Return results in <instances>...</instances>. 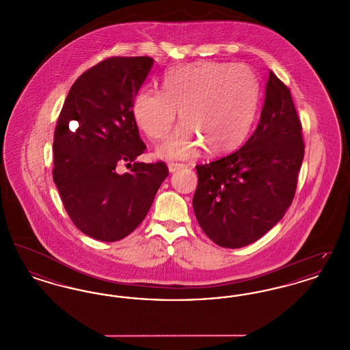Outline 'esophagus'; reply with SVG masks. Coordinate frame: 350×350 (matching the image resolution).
I'll return each instance as SVG.
<instances>
[{
	"mask_svg": "<svg viewBox=\"0 0 350 350\" xmlns=\"http://www.w3.org/2000/svg\"><path fill=\"white\" fill-rule=\"evenodd\" d=\"M183 167H185L183 164H177V163L173 164V163H172V164H169V172H170V173H176V172L181 170Z\"/></svg>",
	"mask_w": 350,
	"mask_h": 350,
	"instance_id": "34e87169",
	"label": "esophagus"
}]
</instances>
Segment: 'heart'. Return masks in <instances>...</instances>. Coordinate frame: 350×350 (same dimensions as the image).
Instances as JSON below:
<instances>
[{"label":"heart","mask_w":350,"mask_h":350,"mask_svg":"<svg viewBox=\"0 0 350 350\" xmlns=\"http://www.w3.org/2000/svg\"><path fill=\"white\" fill-rule=\"evenodd\" d=\"M258 98V81L250 68L200 62L167 72L163 93L140 90L133 100V119L152 140H160L180 111L185 123L157 150L164 159L186 160L202 147L223 154L236 150L250 133Z\"/></svg>","instance_id":"obj_1"}]
</instances>
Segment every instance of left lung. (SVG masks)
I'll list each match as a JSON object with an SVG mask.
<instances>
[{
    "label": "left lung",
    "mask_w": 350,
    "mask_h": 350,
    "mask_svg": "<svg viewBox=\"0 0 350 350\" xmlns=\"http://www.w3.org/2000/svg\"><path fill=\"white\" fill-rule=\"evenodd\" d=\"M304 156L288 88L269 70L260 122L231 154L197 165L193 197L200 228L223 248H241L271 230L294 200Z\"/></svg>",
    "instance_id": "8db88e82"
}]
</instances>
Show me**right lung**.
Returning <instances> with one entry per match:
<instances>
[{"label": "right lung", "instance_id": "add662e5", "mask_svg": "<svg viewBox=\"0 0 350 350\" xmlns=\"http://www.w3.org/2000/svg\"><path fill=\"white\" fill-rule=\"evenodd\" d=\"M153 59L110 57L72 85L53 133V183L81 232L113 243L143 221L169 174L163 163L135 161L147 148L133 98ZM133 166L122 175L118 165Z\"/></svg>", "mask_w": 350, "mask_h": 350}]
</instances>
